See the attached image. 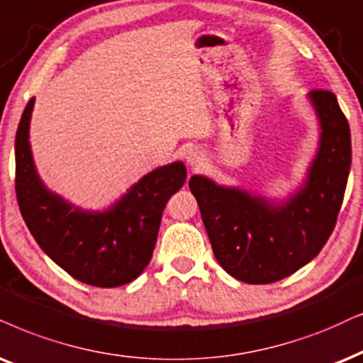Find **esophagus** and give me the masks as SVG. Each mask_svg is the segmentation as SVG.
<instances>
[{
	"label": "esophagus",
	"mask_w": 363,
	"mask_h": 363,
	"mask_svg": "<svg viewBox=\"0 0 363 363\" xmlns=\"http://www.w3.org/2000/svg\"><path fill=\"white\" fill-rule=\"evenodd\" d=\"M186 162L192 171H199V169H203L206 166L208 157H206L203 150H191V152L186 154Z\"/></svg>",
	"instance_id": "34e87169"
}]
</instances>
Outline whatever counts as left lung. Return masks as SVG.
Wrapping results in <instances>:
<instances>
[{
	"mask_svg": "<svg viewBox=\"0 0 363 363\" xmlns=\"http://www.w3.org/2000/svg\"><path fill=\"white\" fill-rule=\"evenodd\" d=\"M306 97L318 121V147L286 196L223 186L199 174L189 179L216 259L240 281L290 277L320 253L337 223L352 164L350 127L332 91Z\"/></svg>",
	"mask_w": 363,
	"mask_h": 363,
	"instance_id": "8db88e82",
	"label": "left lung"
}]
</instances>
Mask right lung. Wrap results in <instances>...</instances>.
I'll list each match as a JSON object with an SVG mask.
<instances>
[{
    "label": "right lung",
    "mask_w": 363,
    "mask_h": 363,
    "mask_svg": "<svg viewBox=\"0 0 363 363\" xmlns=\"http://www.w3.org/2000/svg\"><path fill=\"white\" fill-rule=\"evenodd\" d=\"M35 99L23 112L15 140L16 199L41 250L82 283L116 288L134 281L152 258L166 203L186 182L182 160L155 167L105 209H84L50 191L36 171L30 144Z\"/></svg>",
    "instance_id": "obj_1"
}]
</instances>
